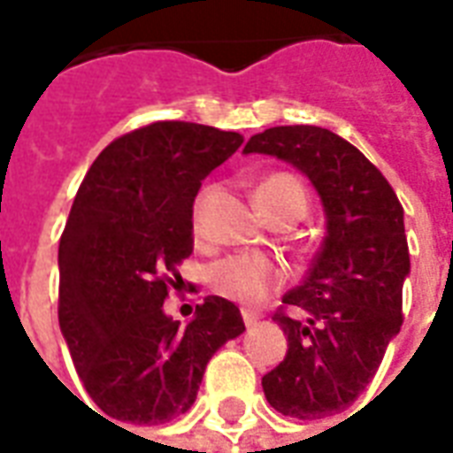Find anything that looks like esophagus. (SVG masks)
Listing matches in <instances>:
<instances>
[{
	"instance_id": "34e87169",
	"label": "esophagus",
	"mask_w": 453,
	"mask_h": 453,
	"mask_svg": "<svg viewBox=\"0 0 453 453\" xmlns=\"http://www.w3.org/2000/svg\"><path fill=\"white\" fill-rule=\"evenodd\" d=\"M242 320H245L247 327H252V325H255L257 320H259V315L252 313V311H242Z\"/></svg>"
}]
</instances>
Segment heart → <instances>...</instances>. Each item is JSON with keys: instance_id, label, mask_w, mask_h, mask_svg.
<instances>
[{"instance_id": "heart-1", "label": "heart", "mask_w": 453, "mask_h": 453, "mask_svg": "<svg viewBox=\"0 0 453 453\" xmlns=\"http://www.w3.org/2000/svg\"><path fill=\"white\" fill-rule=\"evenodd\" d=\"M211 188H203L191 208L194 235L203 233ZM255 198L269 220L279 216H296L298 220L308 211V191L301 179L286 172H276L259 181ZM284 284V269L265 255H230L211 266V286L223 298L242 305L265 303L272 291Z\"/></svg>"}]
</instances>
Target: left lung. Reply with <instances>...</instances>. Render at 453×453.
<instances>
[{
  "label": "left lung",
  "mask_w": 453,
  "mask_h": 453,
  "mask_svg": "<svg viewBox=\"0 0 453 453\" xmlns=\"http://www.w3.org/2000/svg\"><path fill=\"white\" fill-rule=\"evenodd\" d=\"M245 152L291 162L323 201L327 235L274 313L288 351L262 388L281 415L327 418L359 398L400 333L410 274L403 206L379 167L333 130L276 126L252 135Z\"/></svg>",
  "instance_id": "left-lung-1"
}]
</instances>
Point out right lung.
Instances as JSON below:
<instances>
[{"label":"right lung","mask_w":453,"mask_h":453,"mask_svg":"<svg viewBox=\"0 0 453 453\" xmlns=\"http://www.w3.org/2000/svg\"><path fill=\"white\" fill-rule=\"evenodd\" d=\"M240 145L233 130L157 120L113 140L84 174L58 250V318L84 388L109 418L157 425L187 412L208 359L245 333L220 296H206L188 325L162 308L194 252L201 181Z\"/></svg>","instance_id":"right-lung-1"}]
</instances>
